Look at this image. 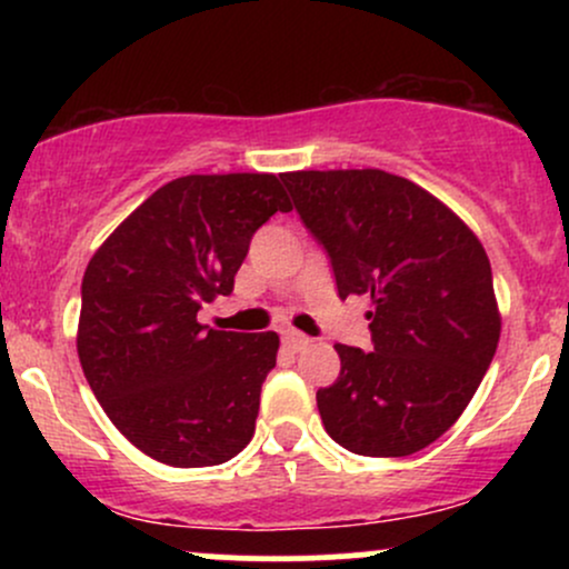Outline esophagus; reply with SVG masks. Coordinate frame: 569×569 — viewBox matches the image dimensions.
<instances>
[{"label":"esophagus","mask_w":569,"mask_h":569,"mask_svg":"<svg viewBox=\"0 0 569 569\" xmlns=\"http://www.w3.org/2000/svg\"><path fill=\"white\" fill-rule=\"evenodd\" d=\"M307 345H310V337H305L302 331H293V329L283 331V348H289L291 352H299L305 350Z\"/></svg>","instance_id":"34e87169"}]
</instances>
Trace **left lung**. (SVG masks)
Masks as SVG:
<instances>
[{"label":"left lung","instance_id":"left-lung-1","mask_svg":"<svg viewBox=\"0 0 569 569\" xmlns=\"http://www.w3.org/2000/svg\"><path fill=\"white\" fill-rule=\"evenodd\" d=\"M331 259L339 299L369 297L375 350L335 345L316 393L326 433L367 457H407L455 426L500 339L485 246L415 181L377 171L280 173Z\"/></svg>","mask_w":569,"mask_h":569}]
</instances>
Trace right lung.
I'll list each match as a JSON object with an SVG mask.
<instances>
[{
    "label": "right lung",
    "instance_id": "right-lung-1",
    "mask_svg": "<svg viewBox=\"0 0 569 569\" xmlns=\"http://www.w3.org/2000/svg\"><path fill=\"white\" fill-rule=\"evenodd\" d=\"M291 211L276 173H192L168 181L93 253L82 278L77 356L126 439L173 468L219 466L251 441L276 331L198 321L227 297L253 232Z\"/></svg>",
    "mask_w": 569,
    "mask_h": 569
}]
</instances>
